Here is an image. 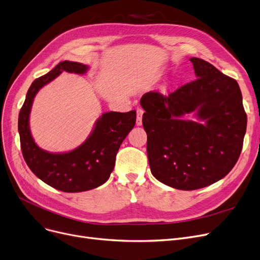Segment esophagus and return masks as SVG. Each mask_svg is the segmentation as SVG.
<instances>
[{"mask_svg": "<svg viewBox=\"0 0 260 260\" xmlns=\"http://www.w3.org/2000/svg\"><path fill=\"white\" fill-rule=\"evenodd\" d=\"M143 109L142 108H137V120L136 123L137 125H141L142 124V116H143Z\"/></svg>", "mask_w": 260, "mask_h": 260, "instance_id": "obj_1", "label": "esophagus"}]
</instances>
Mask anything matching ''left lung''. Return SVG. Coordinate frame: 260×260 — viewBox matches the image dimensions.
Listing matches in <instances>:
<instances>
[{
	"label": "left lung",
	"instance_id": "obj_1",
	"mask_svg": "<svg viewBox=\"0 0 260 260\" xmlns=\"http://www.w3.org/2000/svg\"><path fill=\"white\" fill-rule=\"evenodd\" d=\"M190 61L197 80L167 95L150 91L140 100L151 172L179 190L206 187L230 173L240 156L247 121L236 80L201 58ZM193 111L204 123L182 120Z\"/></svg>",
	"mask_w": 260,
	"mask_h": 260
}]
</instances>
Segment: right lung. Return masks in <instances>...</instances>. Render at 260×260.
I'll return each instance as SVG.
<instances>
[{"mask_svg":"<svg viewBox=\"0 0 260 260\" xmlns=\"http://www.w3.org/2000/svg\"><path fill=\"white\" fill-rule=\"evenodd\" d=\"M88 66L60 61L46 75L34 81L22 106L18 129L21 150L31 172L49 186L63 192H81L103 185L114 170L116 156L123 140L136 123V111L105 112L95 122L90 136L78 148L68 153H50L40 149L29 129L32 101L39 90L61 72L85 74Z\"/></svg>","mask_w":260,"mask_h":260,"instance_id":"right-lung-1","label":"right lung"}]
</instances>
